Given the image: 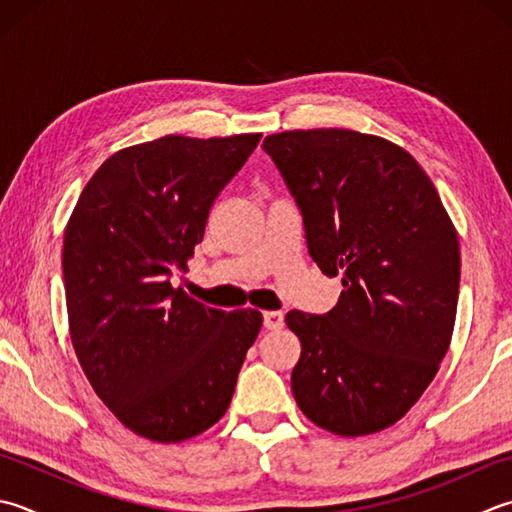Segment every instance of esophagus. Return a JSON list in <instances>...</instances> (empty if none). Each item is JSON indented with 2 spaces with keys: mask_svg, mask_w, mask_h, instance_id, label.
<instances>
[{
  "mask_svg": "<svg viewBox=\"0 0 512 512\" xmlns=\"http://www.w3.org/2000/svg\"><path fill=\"white\" fill-rule=\"evenodd\" d=\"M264 326L268 330L284 328V313H282V310H266V313H264Z\"/></svg>",
  "mask_w": 512,
  "mask_h": 512,
  "instance_id": "34e87169",
  "label": "esophagus"
}]
</instances>
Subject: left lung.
Here are the masks:
<instances>
[{
    "label": "left lung",
    "instance_id": "obj_1",
    "mask_svg": "<svg viewBox=\"0 0 512 512\" xmlns=\"http://www.w3.org/2000/svg\"><path fill=\"white\" fill-rule=\"evenodd\" d=\"M302 210L308 253L342 277L333 310H290L302 342L290 386L310 422L359 437L402 419L453 335L459 239L424 168L388 139L346 128L268 135Z\"/></svg>",
    "mask_w": 512,
    "mask_h": 512
}]
</instances>
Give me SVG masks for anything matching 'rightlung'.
Instances as JSON below:
<instances>
[{"instance_id":"obj_1","label":"right lung","mask_w":512,"mask_h":512,"mask_svg":"<svg viewBox=\"0 0 512 512\" xmlns=\"http://www.w3.org/2000/svg\"><path fill=\"white\" fill-rule=\"evenodd\" d=\"M262 135H166L110 155L64 233L68 326L99 399L133 433L177 444L230 406L262 313H226L173 286L210 206Z\"/></svg>"}]
</instances>
